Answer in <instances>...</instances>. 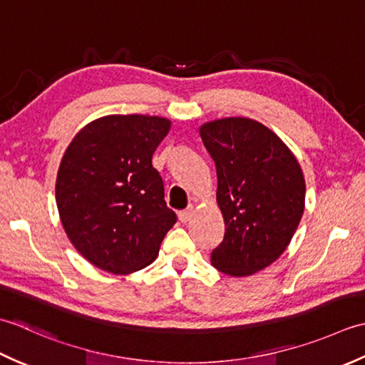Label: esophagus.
<instances>
[{
    "mask_svg": "<svg viewBox=\"0 0 365 365\" xmlns=\"http://www.w3.org/2000/svg\"><path fill=\"white\" fill-rule=\"evenodd\" d=\"M192 214H193V206H187L184 211H180L178 215H180V220L182 224H185V222H189L192 219Z\"/></svg>",
    "mask_w": 365,
    "mask_h": 365,
    "instance_id": "esophagus-1",
    "label": "esophagus"
}]
</instances>
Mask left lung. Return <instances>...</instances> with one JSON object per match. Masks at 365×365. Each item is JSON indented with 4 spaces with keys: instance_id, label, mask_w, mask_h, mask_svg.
<instances>
[{
    "instance_id": "obj_1",
    "label": "left lung",
    "mask_w": 365,
    "mask_h": 365,
    "mask_svg": "<svg viewBox=\"0 0 365 365\" xmlns=\"http://www.w3.org/2000/svg\"><path fill=\"white\" fill-rule=\"evenodd\" d=\"M200 137L217 170L225 222L211 263L228 276H250L284 254L299 225L306 200L301 165L276 133L249 118L205 123Z\"/></svg>"
}]
</instances>
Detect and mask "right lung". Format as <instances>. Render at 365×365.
Returning a JSON list of instances; mask_svg holds the SVG:
<instances>
[{
	"label": "right lung",
	"mask_w": 365,
	"mask_h": 365,
	"mask_svg": "<svg viewBox=\"0 0 365 365\" xmlns=\"http://www.w3.org/2000/svg\"><path fill=\"white\" fill-rule=\"evenodd\" d=\"M170 125L160 116H102L66 150L55 189L59 219L73 247L96 267L111 274L143 269L176 224L153 167Z\"/></svg>",
	"instance_id": "right-lung-1"
}]
</instances>
